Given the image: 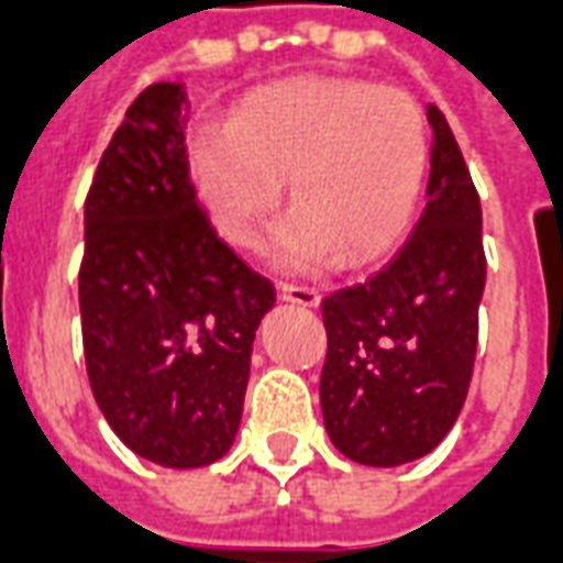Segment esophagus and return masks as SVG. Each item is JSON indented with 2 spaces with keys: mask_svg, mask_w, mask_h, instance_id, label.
<instances>
[{
  "mask_svg": "<svg viewBox=\"0 0 563 563\" xmlns=\"http://www.w3.org/2000/svg\"><path fill=\"white\" fill-rule=\"evenodd\" d=\"M278 294H282V300L297 302V306H306V309H314L318 302H321V294L314 288H306V285H278Z\"/></svg>",
  "mask_w": 563,
  "mask_h": 563,
  "instance_id": "34e87169",
  "label": "esophagus"
}]
</instances>
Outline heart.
<instances>
[{
  "label": "heart",
  "instance_id": "obj_1",
  "mask_svg": "<svg viewBox=\"0 0 563 563\" xmlns=\"http://www.w3.org/2000/svg\"><path fill=\"white\" fill-rule=\"evenodd\" d=\"M211 224L257 249L290 181L294 211L273 239L285 269L382 257L409 230L430 166L428 118L400 87L302 75L254 90L227 130L190 139Z\"/></svg>",
  "mask_w": 563,
  "mask_h": 563
}]
</instances>
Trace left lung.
Masks as SVG:
<instances>
[{
	"mask_svg": "<svg viewBox=\"0 0 563 563\" xmlns=\"http://www.w3.org/2000/svg\"><path fill=\"white\" fill-rule=\"evenodd\" d=\"M428 206L394 261L321 302V412L330 442L366 466L433 452L466 400L485 290L482 206L437 106Z\"/></svg>",
	"mask_w": 563,
	"mask_h": 563,
	"instance_id": "left-lung-1",
	"label": "left lung"
}]
</instances>
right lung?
Returning a JSON list of instances; mask_svg holds the SVG:
<instances>
[{
  "mask_svg": "<svg viewBox=\"0 0 563 563\" xmlns=\"http://www.w3.org/2000/svg\"><path fill=\"white\" fill-rule=\"evenodd\" d=\"M185 84L142 90L84 202V361L111 430L173 470L230 452L269 278L224 245L187 166Z\"/></svg>",
  "mask_w": 563,
  "mask_h": 563,
  "instance_id": "add662e5",
  "label": "right lung"
}]
</instances>
